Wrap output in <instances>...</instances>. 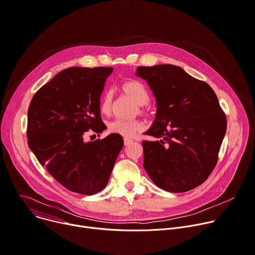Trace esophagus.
I'll use <instances>...</instances> for the list:
<instances>
[{
	"label": "esophagus",
	"mask_w": 255,
	"mask_h": 255,
	"mask_svg": "<svg viewBox=\"0 0 255 255\" xmlns=\"http://www.w3.org/2000/svg\"><path fill=\"white\" fill-rule=\"evenodd\" d=\"M124 142H125V146H128V145H130L132 143V141L129 140V139H125Z\"/></svg>",
	"instance_id": "34e87169"
}]
</instances>
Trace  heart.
Here are the masks:
<instances>
[{"label":"heart","instance_id":"obj_1","mask_svg":"<svg viewBox=\"0 0 255 255\" xmlns=\"http://www.w3.org/2000/svg\"><path fill=\"white\" fill-rule=\"evenodd\" d=\"M124 94L132 100L138 106L146 105L150 96L146 87L138 81H128L122 86ZM113 104V93L112 91H107L104 93L101 102L100 110L103 114H109L112 110ZM145 125L143 122L134 121H125V120H114L108 124V130L112 133L120 134L125 138H131L136 132L143 130Z\"/></svg>","mask_w":255,"mask_h":255}]
</instances>
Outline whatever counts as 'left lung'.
I'll return each mask as SVG.
<instances>
[{"instance_id":"1","label":"left lung","mask_w":255,"mask_h":255,"mask_svg":"<svg viewBox=\"0 0 255 255\" xmlns=\"http://www.w3.org/2000/svg\"><path fill=\"white\" fill-rule=\"evenodd\" d=\"M156 101V115L142 142L144 168L160 189L181 193L201 185L218 162L227 120L218 97L204 82L183 68L161 64L139 66Z\"/></svg>"}]
</instances>
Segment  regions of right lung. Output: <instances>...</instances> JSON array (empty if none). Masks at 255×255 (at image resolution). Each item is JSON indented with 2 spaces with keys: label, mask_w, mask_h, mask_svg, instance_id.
I'll return each instance as SVG.
<instances>
[{
  "label": "right lung",
  "mask_w": 255,
  "mask_h": 255,
  "mask_svg": "<svg viewBox=\"0 0 255 255\" xmlns=\"http://www.w3.org/2000/svg\"><path fill=\"white\" fill-rule=\"evenodd\" d=\"M111 67H70L56 74L33 96L27 112L28 147L56 181L71 192L102 191L124 147L123 136L110 133L86 142L89 129H106L100 97Z\"/></svg>",
  "instance_id": "right-lung-1"
}]
</instances>
